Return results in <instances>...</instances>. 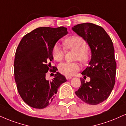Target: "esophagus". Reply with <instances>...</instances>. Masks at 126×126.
Returning <instances> with one entry per match:
<instances>
[{"label":"esophagus","mask_w":126,"mask_h":126,"mask_svg":"<svg viewBox=\"0 0 126 126\" xmlns=\"http://www.w3.org/2000/svg\"><path fill=\"white\" fill-rule=\"evenodd\" d=\"M66 78L67 80H69V79H72V78L71 76H66Z\"/></svg>","instance_id":"esophagus-1"}]
</instances>
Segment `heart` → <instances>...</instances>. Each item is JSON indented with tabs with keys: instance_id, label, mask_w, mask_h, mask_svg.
Returning a JSON list of instances; mask_svg holds the SVG:
<instances>
[{
	"instance_id": "1",
	"label": "heart",
	"mask_w": 126,
	"mask_h": 126,
	"mask_svg": "<svg viewBox=\"0 0 126 126\" xmlns=\"http://www.w3.org/2000/svg\"><path fill=\"white\" fill-rule=\"evenodd\" d=\"M64 45L67 49L73 50L76 51L75 56L76 60L85 63L89 60V54L87 53L88 45L84 39L78 36H73L68 37L64 41ZM52 57L54 60L61 62L64 58V50L58 44H56L53 47L51 51ZM80 69L79 63H62L58 66L59 72L66 76H71L76 73Z\"/></svg>"
}]
</instances>
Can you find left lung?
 <instances>
[{"mask_svg": "<svg viewBox=\"0 0 126 126\" xmlns=\"http://www.w3.org/2000/svg\"><path fill=\"white\" fill-rule=\"evenodd\" d=\"M72 29L90 46L92 58L81 75L90 78L89 82L80 79L81 86L75 92L83 101L96 105L110 96L115 82L116 62L114 48L110 36L103 28L91 23L79 24Z\"/></svg>", "mask_w": 126, "mask_h": 126, "instance_id": "8db88e82", "label": "left lung"}]
</instances>
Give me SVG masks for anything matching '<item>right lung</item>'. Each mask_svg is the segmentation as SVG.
<instances>
[{
	"label": "right lung",
	"instance_id": "obj_1",
	"mask_svg": "<svg viewBox=\"0 0 126 126\" xmlns=\"http://www.w3.org/2000/svg\"><path fill=\"white\" fill-rule=\"evenodd\" d=\"M67 33L64 27H41L24 36L18 45L14 62L15 80L23 100L33 108L48 106L60 86L67 81L59 72L53 74L51 80H46V76L48 70L56 72L51 65L52 48Z\"/></svg>",
	"mask_w": 126,
	"mask_h": 126
}]
</instances>
